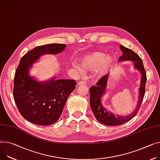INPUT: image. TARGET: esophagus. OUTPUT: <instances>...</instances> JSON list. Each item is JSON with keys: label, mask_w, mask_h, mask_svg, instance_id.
I'll use <instances>...</instances> for the list:
<instances>
[{"label": "esophagus", "mask_w": 160, "mask_h": 160, "mask_svg": "<svg viewBox=\"0 0 160 160\" xmlns=\"http://www.w3.org/2000/svg\"><path fill=\"white\" fill-rule=\"evenodd\" d=\"M81 84H86V82L84 81H79L78 83L77 84L78 86H79Z\"/></svg>", "instance_id": "1"}]
</instances>
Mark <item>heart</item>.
Returning <instances> with one entry per match:
<instances>
[{
  "mask_svg": "<svg viewBox=\"0 0 160 160\" xmlns=\"http://www.w3.org/2000/svg\"><path fill=\"white\" fill-rule=\"evenodd\" d=\"M112 57L101 52H93L85 54L80 59V65L83 70L95 71L98 76L103 75L112 67ZM77 68L81 71L79 67Z\"/></svg>",
  "mask_w": 160,
  "mask_h": 160,
  "instance_id": "heart-1",
  "label": "heart"
}]
</instances>
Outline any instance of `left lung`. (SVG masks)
Wrapping results in <instances>:
<instances>
[{"label": "left lung", "mask_w": 160, "mask_h": 160, "mask_svg": "<svg viewBox=\"0 0 160 160\" xmlns=\"http://www.w3.org/2000/svg\"><path fill=\"white\" fill-rule=\"evenodd\" d=\"M120 48L123 54L119 58L118 61H132L134 63V67L139 70L142 74L140 87L139 89L138 101L137 109L134 112L127 116H121L115 115L113 113L104 108L101 104V98L105 93L106 84L109 74H106L101 78L96 83L95 86L90 87V104L91 109L96 119L102 124L107 126H119L129 121L139 111V109L143 101L145 92V84L147 81L146 72L144 68L143 62L140 56L129 48L123 45H120Z\"/></svg>", "instance_id": "obj_1"}]
</instances>
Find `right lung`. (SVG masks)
<instances>
[{
    "instance_id": "obj_1",
    "label": "right lung",
    "mask_w": 160,
    "mask_h": 160,
    "mask_svg": "<svg viewBox=\"0 0 160 160\" xmlns=\"http://www.w3.org/2000/svg\"><path fill=\"white\" fill-rule=\"evenodd\" d=\"M65 44H47L36 47L20 59L14 78L13 97L22 116L40 126L54 124L60 117L68 97L74 90L73 79L38 82L29 75V68L44 54L62 52Z\"/></svg>"
}]
</instances>
